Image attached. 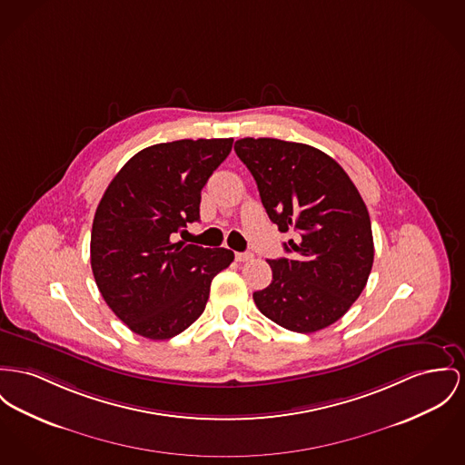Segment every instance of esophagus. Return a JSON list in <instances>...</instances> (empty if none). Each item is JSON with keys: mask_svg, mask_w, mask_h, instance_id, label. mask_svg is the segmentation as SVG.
<instances>
[{"mask_svg": "<svg viewBox=\"0 0 465 465\" xmlns=\"http://www.w3.org/2000/svg\"><path fill=\"white\" fill-rule=\"evenodd\" d=\"M252 259H253V253H250V252H238L236 253V261L238 262H248Z\"/></svg>", "mask_w": 465, "mask_h": 465, "instance_id": "obj_1", "label": "esophagus"}]
</instances>
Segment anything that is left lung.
I'll return each mask as SVG.
<instances>
[{
  "label": "left lung",
  "mask_w": 465,
  "mask_h": 465,
  "mask_svg": "<svg viewBox=\"0 0 465 465\" xmlns=\"http://www.w3.org/2000/svg\"><path fill=\"white\" fill-rule=\"evenodd\" d=\"M234 152L252 173L262 206L291 257L270 259L273 280L253 292L268 319L296 333L319 331L351 309L373 262L369 210L331 156L302 143L245 137Z\"/></svg>",
  "instance_id": "obj_1"
}]
</instances>
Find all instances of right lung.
<instances>
[{
  "mask_svg": "<svg viewBox=\"0 0 465 465\" xmlns=\"http://www.w3.org/2000/svg\"><path fill=\"white\" fill-rule=\"evenodd\" d=\"M232 139L160 143L132 156L104 192L92 229V270L109 309L137 335L167 341L204 312L213 277L234 253L174 243L199 220L201 190Z\"/></svg>",
  "mask_w": 465,
  "mask_h": 465,
  "instance_id": "obj_1",
  "label": "right lung"
}]
</instances>
